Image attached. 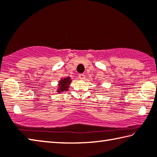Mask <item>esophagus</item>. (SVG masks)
Here are the masks:
<instances>
[{
	"mask_svg": "<svg viewBox=\"0 0 157 157\" xmlns=\"http://www.w3.org/2000/svg\"><path fill=\"white\" fill-rule=\"evenodd\" d=\"M79 79H84V78H85V75H84V74H79Z\"/></svg>",
	"mask_w": 157,
	"mask_h": 157,
	"instance_id": "1",
	"label": "esophagus"
}]
</instances>
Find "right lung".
<instances>
[{"instance_id": "1", "label": "right lung", "mask_w": 157, "mask_h": 157, "mask_svg": "<svg viewBox=\"0 0 157 157\" xmlns=\"http://www.w3.org/2000/svg\"><path fill=\"white\" fill-rule=\"evenodd\" d=\"M72 82V79L69 77H67L65 78H61L60 81L59 82L58 84V89H57V92L58 93H60V92H63V91H68L70 84H71Z\"/></svg>"}]
</instances>
